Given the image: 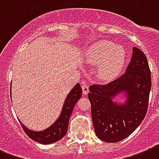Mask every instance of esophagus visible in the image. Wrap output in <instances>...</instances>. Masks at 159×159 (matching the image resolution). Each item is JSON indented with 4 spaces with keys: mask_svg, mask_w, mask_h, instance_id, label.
I'll list each match as a JSON object with an SVG mask.
<instances>
[{
    "mask_svg": "<svg viewBox=\"0 0 159 159\" xmlns=\"http://www.w3.org/2000/svg\"><path fill=\"white\" fill-rule=\"evenodd\" d=\"M82 90H83V93L84 95H87L89 93V85L86 84H83L82 85Z\"/></svg>",
    "mask_w": 159,
    "mask_h": 159,
    "instance_id": "1",
    "label": "esophagus"
}]
</instances>
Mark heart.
<instances>
[{"instance_id":"heart-1","label":"heart","mask_w":159,"mask_h":159,"mask_svg":"<svg viewBox=\"0 0 159 159\" xmlns=\"http://www.w3.org/2000/svg\"><path fill=\"white\" fill-rule=\"evenodd\" d=\"M91 63L99 65V75L109 80L119 75L126 60V51L120 45H114L109 40H101L91 46L88 51Z\"/></svg>"}]
</instances>
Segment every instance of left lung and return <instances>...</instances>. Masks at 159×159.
Returning <instances> with one entry per match:
<instances>
[{"label": "left lung", "instance_id": "obj_1", "mask_svg": "<svg viewBox=\"0 0 159 159\" xmlns=\"http://www.w3.org/2000/svg\"><path fill=\"white\" fill-rule=\"evenodd\" d=\"M151 90V74L144 53L133 47L125 73L105 85H91L88 98L97 137L116 143L129 137L147 113ZM123 98L119 102L116 99Z\"/></svg>", "mask_w": 159, "mask_h": 159}]
</instances>
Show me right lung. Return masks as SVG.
I'll return each mask as SVG.
<instances>
[{"mask_svg": "<svg viewBox=\"0 0 159 159\" xmlns=\"http://www.w3.org/2000/svg\"><path fill=\"white\" fill-rule=\"evenodd\" d=\"M82 89L80 84L77 83L66 96L64 102L60 116L50 127L41 131H35L28 129L24 124L19 121L23 129L28 136L34 141L42 144H50L60 140L67 133L69 120L73 112L74 107L82 96Z\"/></svg>", "mask_w": 159, "mask_h": 159, "instance_id": "1", "label": "right lung"}]
</instances>
